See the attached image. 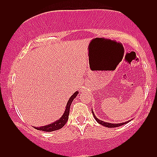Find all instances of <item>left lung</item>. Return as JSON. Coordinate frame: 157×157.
<instances>
[{
  "mask_svg": "<svg viewBox=\"0 0 157 157\" xmlns=\"http://www.w3.org/2000/svg\"><path fill=\"white\" fill-rule=\"evenodd\" d=\"M92 113H93V116H94V118L95 119V121H97L98 124L102 125V126H105V127H107V128H116V127H118V126H123V125L127 124V123H128L129 121H131V120H129L128 121H126V122H122V123H119V124H113V123H108V122H105V121H103L101 120H99L97 117L95 116V113H94L93 109H92Z\"/></svg>",
  "mask_w": 157,
  "mask_h": 157,
  "instance_id": "8db88e82",
  "label": "left lung"
}]
</instances>
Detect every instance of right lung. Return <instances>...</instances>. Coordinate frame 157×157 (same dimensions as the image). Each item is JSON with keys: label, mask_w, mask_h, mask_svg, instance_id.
Instances as JSON below:
<instances>
[{"label": "right lung", "mask_w": 157, "mask_h": 157, "mask_svg": "<svg viewBox=\"0 0 157 157\" xmlns=\"http://www.w3.org/2000/svg\"><path fill=\"white\" fill-rule=\"evenodd\" d=\"M78 94H79V91H76L70 98L67 103V105L65 107V110H64V113L62 114L61 118H59L57 121H54V122L52 123V124H50L46 125V126H41V127L33 126V128L37 129V130H39V131H46V132H51V131H57V130H59V129H60V128H62V127H63L64 125L66 124L67 121H68L71 104H72L73 100H74L75 98L77 97V95H78Z\"/></svg>", "instance_id": "right-lung-1"}]
</instances>
